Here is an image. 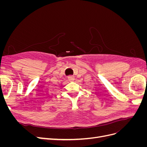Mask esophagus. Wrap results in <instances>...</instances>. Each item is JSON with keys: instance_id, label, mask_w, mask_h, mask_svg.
<instances>
[{"instance_id": "34e87169", "label": "esophagus", "mask_w": 147, "mask_h": 147, "mask_svg": "<svg viewBox=\"0 0 147 147\" xmlns=\"http://www.w3.org/2000/svg\"><path fill=\"white\" fill-rule=\"evenodd\" d=\"M68 79L69 81H74L75 79V77L74 75H69V76L68 77Z\"/></svg>"}]
</instances>
